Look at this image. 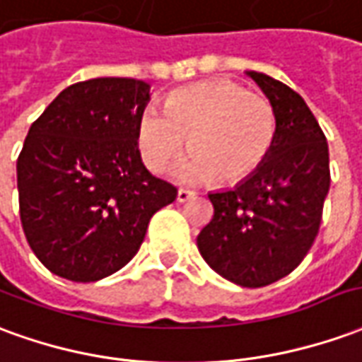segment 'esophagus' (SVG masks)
<instances>
[{
    "label": "esophagus",
    "mask_w": 362,
    "mask_h": 362,
    "mask_svg": "<svg viewBox=\"0 0 362 362\" xmlns=\"http://www.w3.org/2000/svg\"><path fill=\"white\" fill-rule=\"evenodd\" d=\"M196 198V192H192V189H186V188H180L178 189V194H176V199L184 204V202H188V199H194Z\"/></svg>",
    "instance_id": "1"
}]
</instances>
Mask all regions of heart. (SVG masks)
<instances>
[{"label": "heart", "instance_id": "obj_1", "mask_svg": "<svg viewBox=\"0 0 362 362\" xmlns=\"http://www.w3.org/2000/svg\"><path fill=\"white\" fill-rule=\"evenodd\" d=\"M186 135L192 153L174 166V176L184 182L217 176L235 184L267 160L276 113L267 98L216 80L180 88L166 98L164 111L146 107L139 115V153L153 173H163L180 155Z\"/></svg>", "mask_w": 362, "mask_h": 362}]
</instances>
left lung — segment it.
Returning <instances> with one entry per match:
<instances>
[{
    "label": "left lung",
    "instance_id": "8db88e82",
    "mask_svg": "<svg viewBox=\"0 0 362 362\" xmlns=\"http://www.w3.org/2000/svg\"><path fill=\"white\" fill-rule=\"evenodd\" d=\"M245 74L276 113V137L249 178L207 194L214 217L198 249L219 276L260 288L290 274L312 249L329 192V148L300 93L262 72Z\"/></svg>",
    "mask_w": 362,
    "mask_h": 362
}]
</instances>
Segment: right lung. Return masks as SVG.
Returning a JSON list of instances; mask_svg holds the SVG:
<instances>
[{
    "label": "right lung",
    "mask_w": 362,
    "mask_h": 362,
    "mask_svg": "<svg viewBox=\"0 0 362 362\" xmlns=\"http://www.w3.org/2000/svg\"><path fill=\"white\" fill-rule=\"evenodd\" d=\"M151 84L93 78L58 93L17 158L19 214L37 259L57 276L95 282L137 255L176 188L146 170L137 123Z\"/></svg>",
    "instance_id": "obj_1"
}]
</instances>
